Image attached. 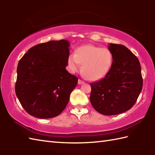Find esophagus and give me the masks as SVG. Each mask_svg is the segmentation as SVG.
Returning a JSON list of instances; mask_svg holds the SVG:
<instances>
[{"label":"esophagus","instance_id":"obj_1","mask_svg":"<svg viewBox=\"0 0 155 155\" xmlns=\"http://www.w3.org/2000/svg\"><path fill=\"white\" fill-rule=\"evenodd\" d=\"M78 84H83V83H84V81H82V80H81V79H78Z\"/></svg>","mask_w":155,"mask_h":155}]
</instances>
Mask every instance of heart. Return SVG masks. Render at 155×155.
<instances>
[{"instance_id": "1", "label": "heart", "mask_w": 155, "mask_h": 155, "mask_svg": "<svg viewBox=\"0 0 155 155\" xmlns=\"http://www.w3.org/2000/svg\"><path fill=\"white\" fill-rule=\"evenodd\" d=\"M113 64V54L106 48L93 45L82 46L76 49L74 54H71L67 64L72 72L81 70L87 79L95 81L105 77Z\"/></svg>"}]
</instances>
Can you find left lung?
Instances as JSON below:
<instances>
[{
    "instance_id": "8db88e82",
    "label": "left lung",
    "mask_w": 155,
    "mask_h": 155,
    "mask_svg": "<svg viewBox=\"0 0 155 155\" xmlns=\"http://www.w3.org/2000/svg\"><path fill=\"white\" fill-rule=\"evenodd\" d=\"M113 64L106 76L91 83L90 101L98 113L115 115L130 109L143 88L139 59L122 45L110 44Z\"/></svg>"
}]
</instances>
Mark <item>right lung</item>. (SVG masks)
Wrapping results in <instances>:
<instances>
[{
	"instance_id": "right-lung-1",
	"label": "right lung",
	"mask_w": 155,
	"mask_h": 155,
	"mask_svg": "<svg viewBox=\"0 0 155 155\" xmlns=\"http://www.w3.org/2000/svg\"><path fill=\"white\" fill-rule=\"evenodd\" d=\"M70 44L51 41L31 48L19 61L15 93L32 117L53 118L67 107L78 78L66 70Z\"/></svg>"
}]
</instances>
